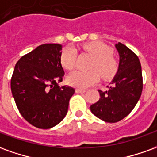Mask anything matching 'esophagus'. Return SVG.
I'll list each match as a JSON object with an SVG mask.
<instances>
[{
  "label": "esophagus",
  "mask_w": 157,
  "mask_h": 157,
  "mask_svg": "<svg viewBox=\"0 0 157 157\" xmlns=\"http://www.w3.org/2000/svg\"><path fill=\"white\" fill-rule=\"evenodd\" d=\"M85 92H86V90H84V89H81V88L75 89V92H76V93H84Z\"/></svg>",
  "instance_id": "esophagus-1"
}]
</instances>
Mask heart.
<instances>
[{
    "instance_id": "heart-1",
    "label": "heart",
    "mask_w": 157,
    "mask_h": 157,
    "mask_svg": "<svg viewBox=\"0 0 157 157\" xmlns=\"http://www.w3.org/2000/svg\"><path fill=\"white\" fill-rule=\"evenodd\" d=\"M86 51L94 56L90 65V71H75L69 75L67 81L71 86L86 88L95 85L102 78L108 80L116 75L118 70V60L112 53V48L102 42H90L83 45ZM76 50L72 46H67L62 50L60 63L66 70L75 68L76 62Z\"/></svg>"
}]
</instances>
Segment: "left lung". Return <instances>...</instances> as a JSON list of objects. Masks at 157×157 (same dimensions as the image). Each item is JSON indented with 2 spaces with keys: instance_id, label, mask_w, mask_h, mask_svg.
I'll return each mask as SVG.
<instances>
[{
  "instance_id": "8db88e82",
  "label": "left lung",
  "mask_w": 157,
  "mask_h": 157,
  "mask_svg": "<svg viewBox=\"0 0 157 157\" xmlns=\"http://www.w3.org/2000/svg\"><path fill=\"white\" fill-rule=\"evenodd\" d=\"M115 47L119 54L118 73L108 91L98 90L100 98L90 107L96 117L108 123H116L128 115L138 102L143 89L138 56L121 43Z\"/></svg>"
}]
</instances>
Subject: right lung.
<instances>
[{"instance_id":"1","label":"right lung","mask_w":157,"mask_h":157,"mask_svg":"<svg viewBox=\"0 0 157 157\" xmlns=\"http://www.w3.org/2000/svg\"><path fill=\"white\" fill-rule=\"evenodd\" d=\"M62 45L45 44L23 55L16 64L11 89L19 112L29 124L50 128L65 118L75 89L59 86L65 72Z\"/></svg>"}]
</instances>
